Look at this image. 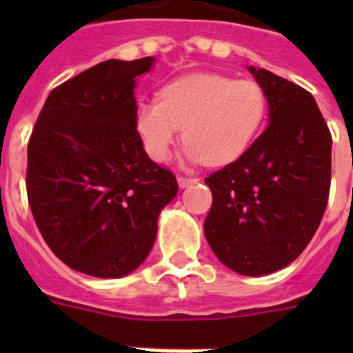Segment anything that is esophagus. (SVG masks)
Masks as SVG:
<instances>
[{
    "mask_svg": "<svg viewBox=\"0 0 353 353\" xmlns=\"http://www.w3.org/2000/svg\"><path fill=\"white\" fill-rule=\"evenodd\" d=\"M194 183H198L196 177H177V185H179V188H187L190 187V185H194Z\"/></svg>",
    "mask_w": 353,
    "mask_h": 353,
    "instance_id": "1",
    "label": "esophagus"
}]
</instances>
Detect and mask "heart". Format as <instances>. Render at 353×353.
<instances>
[{
	"label": "heart",
	"instance_id": "b5f03b06",
	"mask_svg": "<svg viewBox=\"0 0 353 353\" xmlns=\"http://www.w3.org/2000/svg\"><path fill=\"white\" fill-rule=\"evenodd\" d=\"M265 112L268 95L254 80L194 73L166 84L159 101L141 102L133 122L144 152L154 161L168 159L183 128L185 161L221 166L251 146Z\"/></svg>",
	"mask_w": 353,
	"mask_h": 353
}]
</instances>
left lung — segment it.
Returning <instances> with one entry per match:
<instances>
[{
    "mask_svg": "<svg viewBox=\"0 0 353 353\" xmlns=\"http://www.w3.org/2000/svg\"><path fill=\"white\" fill-rule=\"evenodd\" d=\"M268 95L269 124L243 154L205 183L212 207L205 238L234 273L263 276L290 265L323 220L332 135L306 90L249 65Z\"/></svg>",
    "mask_w": 353,
    "mask_h": 353,
    "instance_id": "left-lung-1",
    "label": "left lung"
}]
</instances>
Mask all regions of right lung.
<instances>
[{
	"label": "right lung",
	"mask_w": 353,
	"mask_h": 353,
	"mask_svg": "<svg viewBox=\"0 0 353 353\" xmlns=\"http://www.w3.org/2000/svg\"><path fill=\"white\" fill-rule=\"evenodd\" d=\"M155 58L106 60L49 93L27 146V196L51 251L97 279L133 273L152 251L177 181L135 132V85Z\"/></svg>",
	"instance_id": "obj_1"
}]
</instances>
